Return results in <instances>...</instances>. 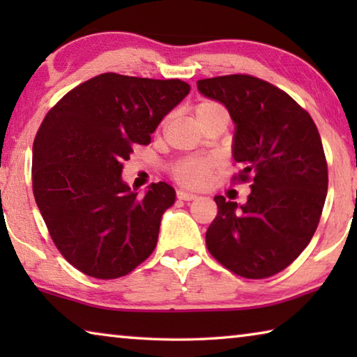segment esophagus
Segmentation results:
<instances>
[{"instance_id": "obj_1", "label": "esophagus", "mask_w": 357, "mask_h": 357, "mask_svg": "<svg viewBox=\"0 0 357 357\" xmlns=\"http://www.w3.org/2000/svg\"><path fill=\"white\" fill-rule=\"evenodd\" d=\"M176 197L179 198V200H184V202H190V200H195V198H197L195 193L187 192V190H183V189L176 192Z\"/></svg>"}]
</instances>
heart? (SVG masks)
<instances>
[{
  "label": "heart",
  "instance_id": "1",
  "mask_svg": "<svg viewBox=\"0 0 357 357\" xmlns=\"http://www.w3.org/2000/svg\"><path fill=\"white\" fill-rule=\"evenodd\" d=\"M217 112L225 110L215 102H202L195 107V116L198 123ZM214 167L215 159H213V157H185V159H181L173 165V176L183 185L200 187L208 183Z\"/></svg>",
  "mask_w": 357,
  "mask_h": 357
}]
</instances>
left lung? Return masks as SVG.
<instances>
[{
    "instance_id": "obj_1",
    "label": "left lung",
    "mask_w": 357,
    "mask_h": 357,
    "mask_svg": "<svg viewBox=\"0 0 357 357\" xmlns=\"http://www.w3.org/2000/svg\"><path fill=\"white\" fill-rule=\"evenodd\" d=\"M198 91L227 107L236 124L233 157L250 183L247 203L215 195L206 231L211 255L245 279L288 268L315 234L328 193V162L309 113L261 78L233 74L197 82Z\"/></svg>"
}]
</instances>
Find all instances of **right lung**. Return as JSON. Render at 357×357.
<instances>
[{
    "mask_svg": "<svg viewBox=\"0 0 357 357\" xmlns=\"http://www.w3.org/2000/svg\"><path fill=\"white\" fill-rule=\"evenodd\" d=\"M190 91L183 80L107 72L89 78L45 114L33 144V192L48 233L68 261L94 279L128 275L155 249L167 183L138 197L123 162Z\"/></svg>",
    "mask_w": 357,
    "mask_h": 357,
    "instance_id": "right-lung-1",
    "label": "right lung"
}]
</instances>
